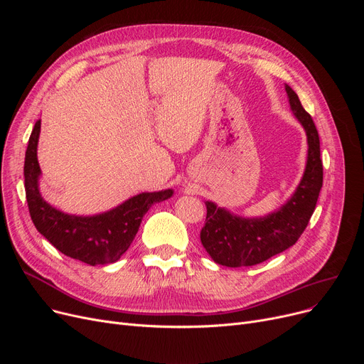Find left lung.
I'll return each mask as SVG.
<instances>
[{
    "label": "left lung",
    "mask_w": 364,
    "mask_h": 364,
    "mask_svg": "<svg viewBox=\"0 0 364 364\" xmlns=\"http://www.w3.org/2000/svg\"><path fill=\"white\" fill-rule=\"evenodd\" d=\"M294 117L307 136V162L294 195L277 211L264 217L246 218L232 214L215 202L206 200V223L200 232L205 251L217 264L250 267L288 250L307 227L323 186L320 140L310 114L296 92L284 85Z\"/></svg>",
    "instance_id": "8db88e82"
}]
</instances>
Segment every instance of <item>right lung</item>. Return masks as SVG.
I'll return each instance as SVG.
<instances>
[{
	"label": "right lung",
	"mask_w": 364,
	"mask_h": 364,
	"mask_svg": "<svg viewBox=\"0 0 364 364\" xmlns=\"http://www.w3.org/2000/svg\"><path fill=\"white\" fill-rule=\"evenodd\" d=\"M41 121H36L25 155V190L31 218L54 247L66 257L90 265L117 262L136 237L149 208L174 195V190L144 192L132 196L106 213L95 215L66 214L44 200L40 192L41 168L36 149Z\"/></svg>",
	"instance_id": "obj_1"
}]
</instances>
